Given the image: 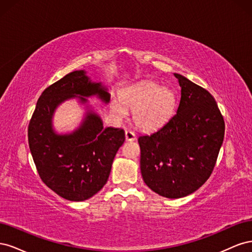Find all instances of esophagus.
<instances>
[{"mask_svg":"<svg viewBox=\"0 0 252 252\" xmlns=\"http://www.w3.org/2000/svg\"><path fill=\"white\" fill-rule=\"evenodd\" d=\"M125 138H126V141H134L135 140V133L131 130H126L125 131Z\"/></svg>","mask_w":252,"mask_h":252,"instance_id":"esophagus-1","label":"esophagus"}]
</instances>
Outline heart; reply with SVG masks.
I'll list each match as a JSON object with an SVG mask.
<instances>
[{"label": "heart", "mask_w": 252, "mask_h": 252, "mask_svg": "<svg viewBox=\"0 0 252 252\" xmlns=\"http://www.w3.org/2000/svg\"><path fill=\"white\" fill-rule=\"evenodd\" d=\"M177 105V97L169 88L152 82H143L126 89L122 101L114 100L111 110L118 117L127 114V108L133 110L134 124L143 130H155L170 119Z\"/></svg>", "instance_id": "heart-1"}]
</instances>
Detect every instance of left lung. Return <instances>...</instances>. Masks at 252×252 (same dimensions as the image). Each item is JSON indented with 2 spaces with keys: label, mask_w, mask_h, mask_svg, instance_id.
<instances>
[{
  "label": "left lung",
  "mask_w": 252,
  "mask_h": 252,
  "mask_svg": "<svg viewBox=\"0 0 252 252\" xmlns=\"http://www.w3.org/2000/svg\"><path fill=\"white\" fill-rule=\"evenodd\" d=\"M174 77L181 86L177 113L156 132L138 139L145 184L169 199L186 196L205 184L225 133L215 97L183 75Z\"/></svg>",
  "instance_id": "left-lung-1"
}]
</instances>
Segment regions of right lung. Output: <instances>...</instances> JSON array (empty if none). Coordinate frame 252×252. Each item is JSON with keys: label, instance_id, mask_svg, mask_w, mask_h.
I'll return each mask as SVG.
<instances>
[{"label": "right lung", "instance_id": "right-lung-1", "mask_svg": "<svg viewBox=\"0 0 252 252\" xmlns=\"http://www.w3.org/2000/svg\"><path fill=\"white\" fill-rule=\"evenodd\" d=\"M94 94L109 102V94L98 83H91L85 71L68 73L43 91L28 125V144L37 173L45 185L68 201H85L100 191L125 141L123 129L104 128L94 112L73 133L53 132L51 118L60 103L74 95ZM81 100L86 102L85 97Z\"/></svg>", "mask_w": 252, "mask_h": 252}]
</instances>
